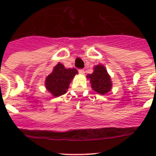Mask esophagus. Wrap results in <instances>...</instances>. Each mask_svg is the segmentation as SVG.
<instances>
[{"label":"esophagus","instance_id":"1","mask_svg":"<svg viewBox=\"0 0 156 156\" xmlns=\"http://www.w3.org/2000/svg\"><path fill=\"white\" fill-rule=\"evenodd\" d=\"M79 73L80 74H84L85 73L84 69H79Z\"/></svg>","mask_w":156,"mask_h":156}]
</instances>
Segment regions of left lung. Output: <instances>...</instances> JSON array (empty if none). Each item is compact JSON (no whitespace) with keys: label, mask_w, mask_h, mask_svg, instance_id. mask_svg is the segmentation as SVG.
<instances>
[{"label":"left lung","mask_w":156,"mask_h":156,"mask_svg":"<svg viewBox=\"0 0 156 156\" xmlns=\"http://www.w3.org/2000/svg\"><path fill=\"white\" fill-rule=\"evenodd\" d=\"M87 77L90 79L93 90L98 94H105L111 90V79L107 73V70L101 65L95 66L93 73L88 74Z\"/></svg>","instance_id":"left-lung-1"}]
</instances>
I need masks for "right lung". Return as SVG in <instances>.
Here are the masks:
<instances>
[{
	"label": "right lung",
	"mask_w": 156,
	"mask_h": 156,
	"mask_svg": "<svg viewBox=\"0 0 156 156\" xmlns=\"http://www.w3.org/2000/svg\"><path fill=\"white\" fill-rule=\"evenodd\" d=\"M78 72L76 69H66L61 63L54 68L53 72L48 75L45 81L48 90L54 96L58 97L66 93L70 82Z\"/></svg>",
	"instance_id": "add662e5"
}]
</instances>
